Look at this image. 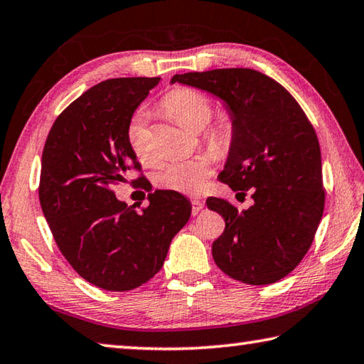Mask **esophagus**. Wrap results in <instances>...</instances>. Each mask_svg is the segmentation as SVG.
<instances>
[{"mask_svg": "<svg viewBox=\"0 0 364 364\" xmlns=\"http://www.w3.org/2000/svg\"><path fill=\"white\" fill-rule=\"evenodd\" d=\"M191 204H193V215H197L204 208V202L199 199H191Z\"/></svg>", "mask_w": 364, "mask_h": 364, "instance_id": "34e87169", "label": "esophagus"}]
</instances>
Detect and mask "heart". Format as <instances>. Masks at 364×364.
Masks as SVG:
<instances>
[{
  "label": "heart",
  "mask_w": 364,
  "mask_h": 364,
  "mask_svg": "<svg viewBox=\"0 0 364 364\" xmlns=\"http://www.w3.org/2000/svg\"><path fill=\"white\" fill-rule=\"evenodd\" d=\"M164 109L178 125L189 132H199L207 125L212 115V102L204 93L196 90L180 88L171 91L164 100ZM144 114H134L128 123V143L144 164H154V154L151 152L144 133ZM205 138L215 149H226L232 138V122L228 114H221L215 120ZM212 156H197L188 160L165 164L156 173V184L159 188L175 191L180 194H197L205 186L212 175Z\"/></svg>",
  "instance_id": "heart-1"
}]
</instances>
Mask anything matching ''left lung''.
Listing matches in <instances>:
<instances>
[{
    "label": "left lung",
    "instance_id": "8db88e82",
    "mask_svg": "<svg viewBox=\"0 0 364 364\" xmlns=\"http://www.w3.org/2000/svg\"><path fill=\"white\" fill-rule=\"evenodd\" d=\"M220 97L232 122L225 168L218 175L237 194L252 189L254 205L237 210L208 197L225 218L212 244L217 267L252 286L273 284L310 249L324 210L321 151L315 128L291 93L252 69H215L173 75Z\"/></svg>",
    "mask_w": 364,
    "mask_h": 364
}]
</instances>
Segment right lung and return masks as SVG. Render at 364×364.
<instances>
[{"label":"right lung","instance_id":"right-lung-1","mask_svg":"<svg viewBox=\"0 0 364 364\" xmlns=\"http://www.w3.org/2000/svg\"><path fill=\"white\" fill-rule=\"evenodd\" d=\"M159 80L95 85L58 117L43 149L38 194L49 230L72 268L104 291H132L154 278L191 217V202L175 191L149 194L141 213L112 191L141 168L128 123Z\"/></svg>","mask_w":364,"mask_h":364}]
</instances>
